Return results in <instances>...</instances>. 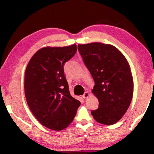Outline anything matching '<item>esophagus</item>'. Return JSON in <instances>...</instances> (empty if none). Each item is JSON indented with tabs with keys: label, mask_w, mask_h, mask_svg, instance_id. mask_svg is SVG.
<instances>
[{
	"label": "esophagus",
	"mask_w": 154,
	"mask_h": 154,
	"mask_svg": "<svg viewBox=\"0 0 154 154\" xmlns=\"http://www.w3.org/2000/svg\"><path fill=\"white\" fill-rule=\"evenodd\" d=\"M88 96H89V93H88V92H85L84 94H83L82 96V97L84 99H87Z\"/></svg>",
	"instance_id": "34e87169"
}]
</instances>
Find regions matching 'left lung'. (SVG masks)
Here are the masks:
<instances>
[{
	"label": "left lung",
	"instance_id": "1",
	"mask_svg": "<svg viewBox=\"0 0 154 154\" xmlns=\"http://www.w3.org/2000/svg\"><path fill=\"white\" fill-rule=\"evenodd\" d=\"M78 48L94 79L92 92L99 101L98 109L91 114L101 124L114 125L126 113L132 99L134 82L127 60L110 44H79Z\"/></svg>",
	"mask_w": 154,
	"mask_h": 154
}]
</instances>
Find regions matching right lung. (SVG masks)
I'll return each instance as SVG.
<instances>
[{
	"label": "right lung",
	"mask_w": 154,
	"mask_h": 154,
	"mask_svg": "<svg viewBox=\"0 0 154 154\" xmlns=\"http://www.w3.org/2000/svg\"><path fill=\"white\" fill-rule=\"evenodd\" d=\"M76 44L67 47H45L35 53L27 64L24 78L27 105L38 122L59 131L70 125L80 106L71 96L63 66L74 57Z\"/></svg>",
	"instance_id": "1"
}]
</instances>
